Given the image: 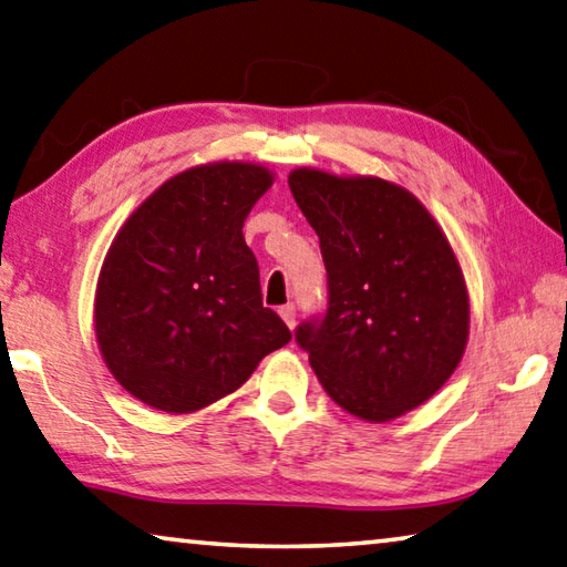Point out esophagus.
I'll return each mask as SVG.
<instances>
[{
  "label": "esophagus",
  "instance_id": "1",
  "mask_svg": "<svg viewBox=\"0 0 567 567\" xmlns=\"http://www.w3.org/2000/svg\"><path fill=\"white\" fill-rule=\"evenodd\" d=\"M279 316L284 318V323H286L288 328L296 326V306H293V303H284V306L279 308Z\"/></svg>",
  "mask_w": 567,
  "mask_h": 567
}]
</instances>
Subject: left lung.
Segmentation results:
<instances>
[{"mask_svg":"<svg viewBox=\"0 0 567 567\" xmlns=\"http://www.w3.org/2000/svg\"><path fill=\"white\" fill-rule=\"evenodd\" d=\"M288 187L316 229L326 311L296 328L323 390L368 422L420 408L452 378L468 296L450 241L420 199L380 177L293 169Z\"/></svg>","mask_w":567,"mask_h":567,"instance_id":"1","label":"left lung"}]
</instances>
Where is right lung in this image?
Listing matches in <instances>:
<instances>
[{
  "mask_svg": "<svg viewBox=\"0 0 567 567\" xmlns=\"http://www.w3.org/2000/svg\"><path fill=\"white\" fill-rule=\"evenodd\" d=\"M271 183L249 163L192 167L117 231L95 291V336L133 398L163 412L202 410L291 340L261 301L259 264L241 234Z\"/></svg>",
  "mask_w": 567,
  "mask_h": 567,
  "instance_id": "add662e5",
  "label": "right lung"
}]
</instances>
